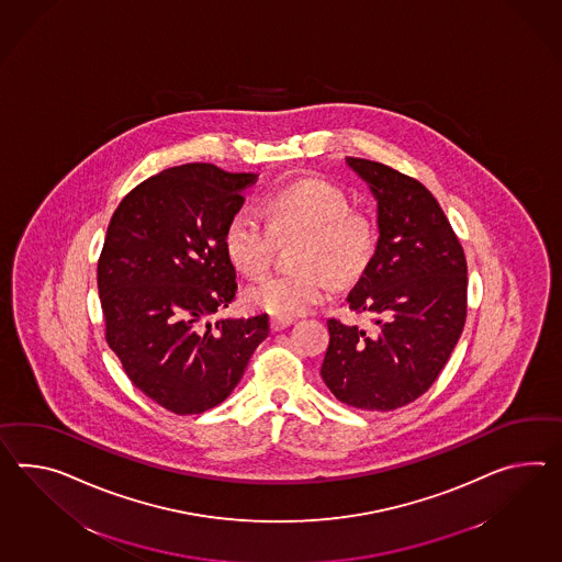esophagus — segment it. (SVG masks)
<instances>
[{
	"instance_id": "34e87169",
	"label": "esophagus",
	"mask_w": 562,
	"mask_h": 562,
	"mask_svg": "<svg viewBox=\"0 0 562 562\" xmlns=\"http://www.w3.org/2000/svg\"><path fill=\"white\" fill-rule=\"evenodd\" d=\"M290 325H292V316H272V318H270V327H272V330L286 329Z\"/></svg>"
}]
</instances>
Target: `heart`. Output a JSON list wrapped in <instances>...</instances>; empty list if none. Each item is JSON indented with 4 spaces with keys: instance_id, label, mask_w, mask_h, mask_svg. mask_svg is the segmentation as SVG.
<instances>
[{
    "instance_id": "heart-1",
    "label": "heart",
    "mask_w": 562,
    "mask_h": 562,
    "mask_svg": "<svg viewBox=\"0 0 562 562\" xmlns=\"http://www.w3.org/2000/svg\"><path fill=\"white\" fill-rule=\"evenodd\" d=\"M261 217L235 211L223 232V247L233 266L260 276L274 258L276 237H302L296 249L299 272L272 274L246 290L251 308L276 316L302 315L329 299L330 276L349 282L370 266L378 232L370 217L351 211L347 194L327 180L302 179L270 192Z\"/></svg>"
}]
</instances>
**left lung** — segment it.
Segmentation results:
<instances>
[{"label": "left lung", "instance_id": "8db88e82", "mask_svg": "<svg viewBox=\"0 0 562 562\" xmlns=\"http://www.w3.org/2000/svg\"><path fill=\"white\" fill-rule=\"evenodd\" d=\"M378 201V246L349 292L375 329L329 318L323 382L342 404L387 412L423 396L467 318V260L437 199L390 166L347 156Z\"/></svg>", "mask_w": 562, "mask_h": 562}]
</instances>
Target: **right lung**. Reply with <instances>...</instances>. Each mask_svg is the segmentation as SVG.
Segmentation results:
<instances>
[{
    "mask_svg": "<svg viewBox=\"0 0 562 562\" xmlns=\"http://www.w3.org/2000/svg\"><path fill=\"white\" fill-rule=\"evenodd\" d=\"M258 180L215 165L162 170L115 209L97 263L105 339L142 394L180 416L229 396L268 315L206 318L235 299L225 225Z\"/></svg>",
    "mask_w": 562,
    "mask_h": 562,
    "instance_id": "1",
    "label": "right lung"
}]
</instances>
